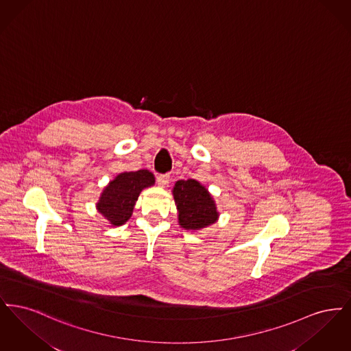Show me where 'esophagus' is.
<instances>
[{
  "instance_id": "esophagus-1",
  "label": "esophagus",
  "mask_w": 351,
  "mask_h": 351,
  "mask_svg": "<svg viewBox=\"0 0 351 351\" xmlns=\"http://www.w3.org/2000/svg\"><path fill=\"white\" fill-rule=\"evenodd\" d=\"M156 182H158V185H160V186H167L168 183H169V175H168V173L159 175L158 179H156Z\"/></svg>"
}]
</instances>
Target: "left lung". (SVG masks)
<instances>
[{"instance_id": "8db88e82", "label": "left lung", "mask_w": 351, "mask_h": 351, "mask_svg": "<svg viewBox=\"0 0 351 351\" xmlns=\"http://www.w3.org/2000/svg\"><path fill=\"white\" fill-rule=\"evenodd\" d=\"M172 195L179 212V225L185 230H201L217 221L216 202L197 180L176 182Z\"/></svg>"}]
</instances>
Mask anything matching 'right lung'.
Wrapping results in <instances>:
<instances>
[{
  "instance_id": "1",
  "label": "right lung",
  "mask_w": 351,
  "mask_h": 351,
  "mask_svg": "<svg viewBox=\"0 0 351 351\" xmlns=\"http://www.w3.org/2000/svg\"><path fill=\"white\" fill-rule=\"evenodd\" d=\"M154 183L155 178L149 169L122 172L104 188L96 204L97 210L112 226H121L132 217L142 189Z\"/></svg>"
}]
</instances>
